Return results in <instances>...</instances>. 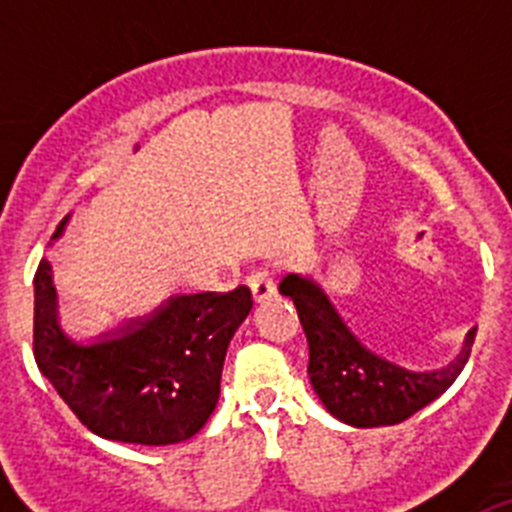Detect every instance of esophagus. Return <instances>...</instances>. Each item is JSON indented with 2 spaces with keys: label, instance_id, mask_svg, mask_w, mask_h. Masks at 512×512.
<instances>
[{
  "label": "esophagus",
  "instance_id": "obj_1",
  "mask_svg": "<svg viewBox=\"0 0 512 512\" xmlns=\"http://www.w3.org/2000/svg\"><path fill=\"white\" fill-rule=\"evenodd\" d=\"M248 287H251V295L256 302H266L269 297L277 295V287H274V279H271L269 269H256L248 277Z\"/></svg>",
  "mask_w": 512,
  "mask_h": 512
}]
</instances>
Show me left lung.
I'll use <instances>...</instances> for the list:
<instances>
[{
  "label": "left lung",
  "instance_id": "1",
  "mask_svg": "<svg viewBox=\"0 0 512 512\" xmlns=\"http://www.w3.org/2000/svg\"><path fill=\"white\" fill-rule=\"evenodd\" d=\"M279 292L295 302L300 315L310 348L307 374L312 390L333 418L356 428L402 423L443 395L467 364L477 333L469 330L461 354L443 369L413 372L369 351L348 330L318 282L287 274Z\"/></svg>",
  "mask_w": 512,
  "mask_h": 512
}]
</instances>
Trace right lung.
Here are the masks:
<instances>
[{
  "label": "right lung",
  "mask_w": 512,
  "mask_h": 512,
  "mask_svg": "<svg viewBox=\"0 0 512 512\" xmlns=\"http://www.w3.org/2000/svg\"><path fill=\"white\" fill-rule=\"evenodd\" d=\"M33 284L38 369L89 431L107 441L166 446L187 441L207 423L220 397L228 343L253 307L251 289L241 284L233 292L169 297L148 318L79 343L58 323L48 259Z\"/></svg>",
  "instance_id": "add662e5"
}]
</instances>
